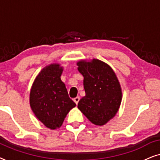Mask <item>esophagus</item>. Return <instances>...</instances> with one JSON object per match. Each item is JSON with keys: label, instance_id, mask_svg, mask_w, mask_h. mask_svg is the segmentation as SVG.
I'll return each instance as SVG.
<instances>
[{"label": "esophagus", "instance_id": "34e87169", "mask_svg": "<svg viewBox=\"0 0 160 160\" xmlns=\"http://www.w3.org/2000/svg\"><path fill=\"white\" fill-rule=\"evenodd\" d=\"M79 100H80V98L79 97H76L75 98H73V101L75 102V103L76 105L78 104V101H79Z\"/></svg>", "mask_w": 160, "mask_h": 160}]
</instances>
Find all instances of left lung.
Wrapping results in <instances>:
<instances>
[{
	"mask_svg": "<svg viewBox=\"0 0 160 160\" xmlns=\"http://www.w3.org/2000/svg\"><path fill=\"white\" fill-rule=\"evenodd\" d=\"M78 71L84 76L86 95L78 108L95 125L102 126L116 115L122 102V89L114 71L98 59L80 60Z\"/></svg>",
	"mask_w": 160,
	"mask_h": 160,
	"instance_id": "left-lung-1",
	"label": "left lung"
}]
</instances>
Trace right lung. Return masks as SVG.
<instances>
[{"label": "right lung", "instance_id": "obj_1", "mask_svg": "<svg viewBox=\"0 0 160 160\" xmlns=\"http://www.w3.org/2000/svg\"><path fill=\"white\" fill-rule=\"evenodd\" d=\"M63 68L54 63L41 70L32 85L30 105L34 114L47 128H60L65 117L76 103L69 98L61 81Z\"/></svg>", "mask_w": 160, "mask_h": 160}]
</instances>
